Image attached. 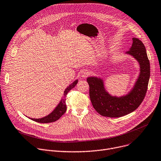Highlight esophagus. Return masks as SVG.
<instances>
[{"label": "esophagus", "instance_id": "obj_1", "mask_svg": "<svg viewBox=\"0 0 161 161\" xmlns=\"http://www.w3.org/2000/svg\"><path fill=\"white\" fill-rule=\"evenodd\" d=\"M90 75V72L88 70H83L82 72H81V76L83 78H86L87 76H88L89 75Z\"/></svg>", "mask_w": 161, "mask_h": 161}]
</instances>
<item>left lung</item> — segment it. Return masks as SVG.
<instances>
[{
    "label": "left lung",
    "instance_id": "obj_1",
    "mask_svg": "<svg viewBox=\"0 0 161 161\" xmlns=\"http://www.w3.org/2000/svg\"><path fill=\"white\" fill-rule=\"evenodd\" d=\"M132 41V45L126 54L138 62L140 72L133 88L127 94L120 97L112 96L105 89L103 79L95 76L86 79L92 106L101 115L109 118L126 115L136 110L145 97L150 76V61L143 43L136 38H133Z\"/></svg>",
    "mask_w": 161,
    "mask_h": 161
}]
</instances>
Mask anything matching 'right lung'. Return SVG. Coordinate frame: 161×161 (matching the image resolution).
Here are the masks:
<instances>
[{
  "label": "right lung",
  "mask_w": 161,
  "mask_h": 161,
  "mask_svg": "<svg viewBox=\"0 0 161 161\" xmlns=\"http://www.w3.org/2000/svg\"><path fill=\"white\" fill-rule=\"evenodd\" d=\"M78 80H75L72 83H71L70 85H69L66 89L64 91V98H62L60 101V102L58 105L56 106V107L54 108V110L49 115H47V116L43 117V118H39V119H34V118H30L31 120L38 122V123H52V122H54L56 121H57L58 119H59L62 116V115H64V114L66 112L67 110V106H66V103H65V101H66V96L67 93L74 87L76 85V84L78 83Z\"/></svg>",
  "instance_id": "add662e5"
}]
</instances>
